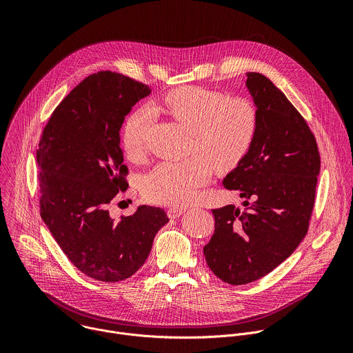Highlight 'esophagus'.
Wrapping results in <instances>:
<instances>
[{
  "label": "esophagus",
  "instance_id": "34e87169",
  "mask_svg": "<svg viewBox=\"0 0 353 353\" xmlns=\"http://www.w3.org/2000/svg\"><path fill=\"white\" fill-rule=\"evenodd\" d=\"M185 212V208H176V207H173V208H169L168 210V216L170 218V219H176V218H179V216H181Z\"/></svg>",
  "mask_w": 353,
  "mask_h": 353
}]
</instances>
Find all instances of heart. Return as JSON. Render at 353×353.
<instances>
[{
    "mask_svg": "<svg viewBox=\"0 0 353 353\" xmlns=\"http://www.w3.org/2000/svg\"><path fill=\"white\" fill-rule=\"evenodd\" d=\"M166 112L192 135L188 154L181 162H162L142 180L148 198L166 205H185L218 170L236 166L247 154L257 131V109L244 97L226 99L219 92L184 86L165 97ZM155 112L149 105L134 110L123 128V145L128 157L143 152Z\"/></svg>",
    "mask_w": 353,
    "mask_h": 353,
    "instance_id": "1",
    "label": "heart"
}]
</instances>
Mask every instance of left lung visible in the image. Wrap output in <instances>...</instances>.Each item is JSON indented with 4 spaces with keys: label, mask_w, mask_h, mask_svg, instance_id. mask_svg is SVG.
<instances>
[{
    "label": "left lung",
    "mask_w": 353,
    "mask_h": 353,
    "mask_svg": "<svg viewBox=\"0 0 353 353\" xmlns=\"http://www.w3.org/2000/svg\"><path fill=\"white\" fill-rule=\"evenodd\" d=\"M257 109V131L223 185L244 198L212 210L215 230L204 247L223 282H254L283 263L307 233L320 155L316 138L288 97L260 72L245 74Z\"/></svg>",
    "instance_id": "left-lung-1"
}]
</instances>
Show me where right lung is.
<instances>
[{
  "label": "right lung",
  "mask_w": 353,
  "mask_h": 353,
  "mask_svg": "<svg viewBox=\"0 0 353 353\" xmlns=\"http://www.w3.org/2000/svg\"><path fill=\"white\" fill-rule=\"evenodd\" d=\"M150 92L117 72L89 75L56 108L36 152L41 219L68 260L102 282L134 275L155 234L169 222L155 207L141 205L119 222L108 211L119 191L128 187L121 124Z\"/></svg>",
  "instance_id": "1"
}]
</instances>
